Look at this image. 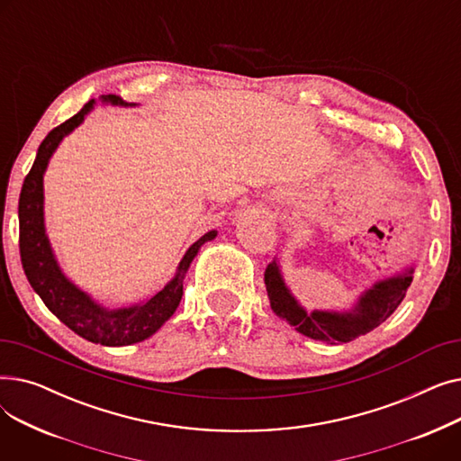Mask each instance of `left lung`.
<instances>
[{
    "instance_id": "left-lung-1",
    "label": "left lung",
    "mask_w": 461,
    "mask_h": 461,
    "mask_svg": "<svg viewBox=\"0 0 461 461\" xmlns=\"http://www.w3.org/2000/svg\"><path fill=\"white\" fill-rule=\"evenodd\" d=\"M411 280H413L411 278V271H407L394 278L377 282L370 292L360 297L358 306L351 313H306L285 289L276 267V261H273L267 271H265V285H267L271 308L289 325H294L301 334L327 344L349 342L353 338L366 334L389 320L403 301Z\"/></svg>"
}]
</instances>
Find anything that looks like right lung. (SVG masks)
I'll use <instances>...</instances> for the list:
<instances>
[{"label":"right lung","mask_w":461,"mask_h":461,"mask_svg":"<svg viewBox=\"0 0 461 461\" xmlns=\"http://www.w3.org/2000/svg\"><path fill=\"white\" fill-rule=\"evenodd\" d=\"M104 101L125 104V101L117 95H106ZM93 103L95 101H89L77 115H72L65 123L52 129L39 145L37 158L30 174L23 179L18 200L20 259L23 273H26L32 287L39 294L46 308L70 330L101 346H131L149 338L166 320L172 318L183 297V278L190 261L198 254L205 240L214 239L216 231L205 233L188 249L179 263L176 278L162 292L132 308L106 312L61 275L44 233L42 174L63 136L82 123L86 113L93 108Z\"/></svg>","instance_id":"right-lung-1"}]
</instances>
